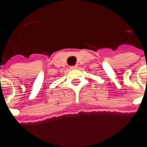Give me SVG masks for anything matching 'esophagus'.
<instances>
[{
    "mask_svg": "<svg viewBox=\"0 0 147 147\" xmlns=\"http://www.w3.org/2000/svg\"><path fill=\"white\" fill-rule=\"evenodd\" d=\"M77 67H78V65H74V66H71L70 68L71 69H76Z\"/></svg>",
    "mask_w": 147,
    "mask_h": 147,
    "instance_id": "obj_1",
    "label": "esophagus"
}]
</instances>
